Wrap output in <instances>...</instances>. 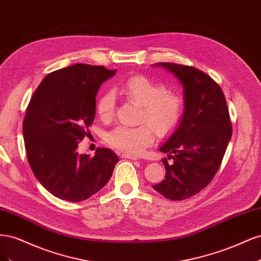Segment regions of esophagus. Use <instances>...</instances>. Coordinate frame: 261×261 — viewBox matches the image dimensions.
I'll list each match as a JSON object with an SVG mask.
<instances>
[{
	"label": "esophagus",
	"mask_w": 261,
	"mask_h": 261,
	"mask_svg": "<svg viewBox=\"0 0 261 261\" xmlns=\"http://www.w3.org/2000/svg\"><path fill=\"white\" fill-rule=\"evenodd\" d=\"M123 158H126V159H130V160H138L139 158L136 156V155H132V154H126L124 153L123 154Z\"/></svg>",
	"instance_id": "obj_1"
}]
</instances>
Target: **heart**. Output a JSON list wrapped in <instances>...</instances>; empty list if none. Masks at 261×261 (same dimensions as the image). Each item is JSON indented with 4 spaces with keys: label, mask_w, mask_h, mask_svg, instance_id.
<instances>
[{
    "label": "heart",
    "mask_w": 261,
    "mask_h": 261,
    "mask_svg": "<svg viewBox=\"0 0 261 261\" xmlns=\"http://www.w3.org/2000/svg\"><path fill=\"white\" fill-rule=\"evenodd\" d=\"M120 92L128 101L140 106L135 127L117 126L107 135V143L126 154H140L153 143L154 133L161 138L174 133L184 114V99L167 86L144 75L127 78ZM115 96L112 91L102 93L96 102V111L102 121H111L115 115Z\"/></svg>",
    "instance_id": "obj_1"
}]
</instances>
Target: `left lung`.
<instances>
[{"label":"left lung","instance_id":"1","mask_svg":"<svg viewBox=\"0 0 261 261\" xmlns=\"http://www.w3.org/2000/svg\"><path fill=\"white\" fill-rule=\"evenodd\" d=\"M183 84L185 112L178 128L160 147L165 179L152 187L170 200L191 198L215 177L232 137L226 99L220 86L202 70L174 63H156Z\"/></svg>","mask_w":261,"mask_h":261}]
</instances>
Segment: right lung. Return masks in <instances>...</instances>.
<instances>
[{"mask_svg":"<svg viewBox=\"0 0 261 261\" xmlns=\"http://www.w3.org/2000/svg\"><path fill=\"white\" fill-rule=\"evenodd\" d=\"M116 69L74 64L44 77L34 92L22 122L27 159L40 184L55 197L83 201L111 178L118 156L108 148L80 154L96 114L100 85Z\"/></svg>","mask_w":261,"mask_h":261,"instance_id":"1","label":"right lung"}]
</instances>
